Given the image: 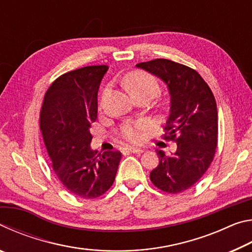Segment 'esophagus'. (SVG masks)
<instances>
[{"label": "esophagus", "mask_w": 252, "mask_h": 252, "mask_svg": "<svg viewBox=\"0 0 252 252\" xmlns=\"http://www.w3.org/2000/svg\"><path fill=\"white\" fill-rule=\"evenodd\" d=\"M126 150H127V151L131 152V153H142L143 152L142 149H140V148H132V147L126 148Z\"/></svg>", "instance_id": "1"}]
</instances>
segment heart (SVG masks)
Masks as SVG:
<instances>
[{
    "label": "heart",
    "instance_id": "heart-1",
    "mask_svg": "<svg viewBox=\"0 0 252 252\" xmlns=\"http://www.w3.org/2000/svg\"><path fill=\"white\" fill-rule=\"evenodd\" d=\"M126 85L127 90L130 91L132 95L138 94V93L149 92L152 95H155L158 92V83L148 73H144L142 71L132 72L126 79ZM108 90H105L103 95L105 96ZM147 127V123L139 120V121H127L122 123L119 129V135L129 143H138L142 139V132Z\"/></svg>",
    "mask_w": 252,
    "mask_h": 252
}]
</instances>
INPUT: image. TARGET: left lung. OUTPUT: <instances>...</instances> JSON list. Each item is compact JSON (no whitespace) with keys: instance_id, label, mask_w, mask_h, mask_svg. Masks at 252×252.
<instances>
[{"instance_id":"obj_1","label":"left lung","mask_w":252,"mask_h":252,"mask_svg":"<svg viewBox=\"0 0 252 252\" xmlns=\"http://www.w3.org/2000/svg\"><path fill=\"white\" fill-rule=\"evenodd\" d=\"M136 67L160 78L171 97L165 140L177 142L171 156L157 150L159 164L150 172L158 189L180 193L197 183L211 164L218 144V111L213 93L191 67L167 59L141 62Z\"/></svg>"}]
</instances>
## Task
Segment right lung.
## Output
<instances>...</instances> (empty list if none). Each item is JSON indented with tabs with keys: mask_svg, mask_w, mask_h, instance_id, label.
Returning a JSON list of instances; mask_svg holds the SVG:
<instances>
[{
	"mask_svg": "<svg viewBox=\"0 0 252 252\" xmlns=\"http://www.w3.org/2000/svg\"><path fill=\"white\" fill-rule=\"evenodd\" d=\"M108 65L62 74L50 85L40 112V129L52 168L72 194L100 197L113 185L120 151L91 150V123L97 116V91Z\"/></svg>",
	"mask_w": 252,
	"mask_h": 252,
	"instance_id": "right-lung-1",
	"label": "right lung"
}]
</instances>
